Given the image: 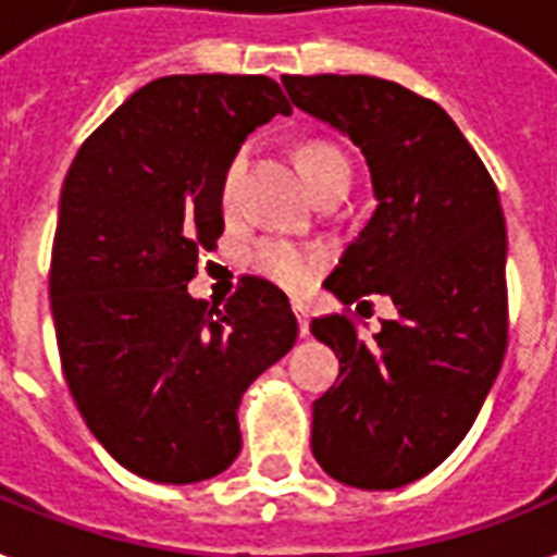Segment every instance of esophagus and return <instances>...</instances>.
<instances>
[{
    "mask_svg": "<svg viewBox=\"0 0 557 557\" xmlns=\"http://www.w3.org/2000/svg\"><path fill=\"white\" fill-rule=\"evenodd\" d=\"M292 309H295V318H297V326H300V335H309V312H306V306H300V304H295L292 306Z\"/></svg>",
    "mask_w": 557,
    "mask_h": 557,
    "instance_id": "obj_1",
    "label": "esophagus"
}]
</instances>
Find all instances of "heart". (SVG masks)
I'll return each mask as SVG.
<instances>
[{
  "label": "heart",
  "mask_w": 557,
  "mask_h": 557,
  "mask_svg": "<svg viewBox=\"0 0 557 557\" xmlns=\"http://www.w3.org/2000/svg\"><path fill=\"white\" fill-rule=\"evenodd\" d=\"M297 159H300V168H304V176L309 187H312V193L335 182V178H349L347 156L326 141L304 144ZM245 161H248V150L243 147V150H236L227 159L225 170H222V178H219V208L225 210V213L236 208ZM248 260H251V269L257 274L274 280L277 286L288 288V292H304L318 277V271L323 269L326 253L318 245H297L286 243V239H260L251 248V253H248Z\"/></svg>",
  "instance_id": "heart-1"
}]
</instances>
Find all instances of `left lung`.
I'll return each mask as SVG.
<instances>
[{"label":"left lung","instance_id":"obj_1","mask_svg":"<svg viewBox=\"0 0 557 557\" xmlns=\"http://www.w3.org/2000/svg\"><path fill=\"white\" fill-rule=\"evenodd\" d=\"M288 98L361 147L375 210L314 318L341 361L312 413V454L338 483L384 492L440 466L471 431L509 344L506 219L497 185L448 112L367 74H283ZM387 294L399 314L364 339L348 304Z\"/></svg>","mask_w":557,"mask_h":557}]
</instances>
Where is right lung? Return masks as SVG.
Returning <instances> with one entry per match:
<instances>
[{"label":"right lung","mask_w":557,"mask_h":557,"mask_svg":"<svg viewBox=\"0 0 557 557\" xmlns=\"http://www.w3.org/2000/svg\"><path fill=\"white\" fill-rule=\"evenodd\" d=\"M286 95L262 74H170L74 156L48 295L65 384L95 440L152 483H199L243 448L236 407L297 341L288 297L245 277L227 304L187 295L225 219L219 178Z\"/></svg>","instance_id":"right-lung-1"}]
</instances>
